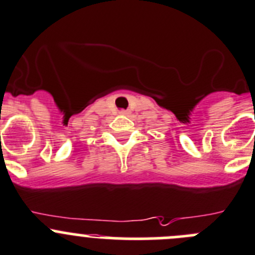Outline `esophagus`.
<instances>
[{"instance_id":"esophagus-1","label":"esophagus","mask_w":255,"mask_h":255,"mask_svg":"<svg viewBox=\"0 0 255 255\" xmlns=\"http://www.w3.org/2000/svg\"><path fill=\"white\" fill-rule=\"evenodd\" d=\"M120 113L122 114V116H126V114H128V113H129V112H128V111H125V109H123V111H121Z\"/></svg>"}]
</instances>
